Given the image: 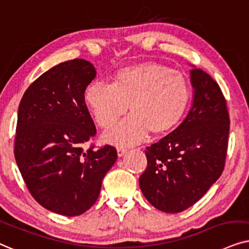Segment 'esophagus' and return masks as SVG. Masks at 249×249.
<instances>
[{
    "label": "esophagus",
    "mask_w": 249,
    "mask_h": 249,
    "mask_svg": "<svg viewBox=\"0 0 249 249\" xmlns=\"http://www.w3.org/2000/svg\"><path fill=\"white\" fill-rule=\"evenodd\" d=\"M126 152H127V149L126 148H124V147H118L117 148L118 157H123V156L126 154Z\"/></svg>",
    "instance_id": "34e87169"
}]
</instances>
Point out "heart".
<instances>
[{
  "mask_svg": "<svg viewBox=\"0 0 249 249\" xmlns=\"http://www.w3.org/2000/svg\"><path fill=\"white\" fill-rule=\"evenodd\" d=\"M191 97L183 72L151 61L121 68L111 84L92 83L84 92L85 104L102 128L111 127L128 108L130 117L104 135L115 144L138 143L148 133L168 134L184 117Z\"/></svg>",
  "mask_w": 249,
  "mask_h": 249,
  "instance_id": "heart-1",
  "label": "heart"
}]
</instances>
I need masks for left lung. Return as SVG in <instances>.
<instances>
[{"label":"left lung","instance_id":"8db88e82","mask_svg":"<svg viewBox=\"0 0 249 249\" xmlns=\"http://www.w3.org/2000/svg\"><path fill=\"white\" fill-rule=\"evenodd\" d=\"M191 67L190 110L171 134L147 148V168L139 178L145 199L165 213L196 204L221 177L227 157L225 99L207 72Z\"/></svg>","mask_w":249,"mask_h":249}]
</instances>
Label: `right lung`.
I'll use <instances>...</instances> for the list:
<instances>
[{
	"label": "right lung",
	"instance_id": "1",
	"mask_svg": "<svg viewBox=\"0 0 249 249\" xmlns=\"http://www.w3.org/2000/svg\"><path fill=\"white\" fill-rule=\"evenodd\" d=\"M97 76L91 62H61L33 82L18 108L15 157L34 199L46 210L77 216L90 210L117 159L111 145L84 149L97 130L84 92Z\"/></svg>",
	"mask_w": 249,
	"mask_h": 249
}]
</instances>
